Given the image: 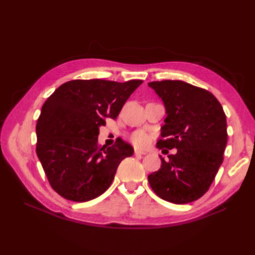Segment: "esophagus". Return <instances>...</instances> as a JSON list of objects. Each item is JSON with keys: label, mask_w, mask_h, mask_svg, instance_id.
Listing matches in <instances>:
<instances>
[{"label": "esophagus", "mask_w": 255, "mask_h": 255, "mask_svg": "<svg viewBox=\"0 0 255 255\" xmlns=\"http://www.w3.org/2000/svg\"><path fill=\"white\" fill-rule=\"evenodd\" d=\"M134 153L136 154V155H144V154H146V152L141 151V150H138V149H135Z\"/></svg>", "instance_id": "esophagus-1"}]
</instances>
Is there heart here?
Instances as JSON below:
<instances>
[{"label":"heart","instance_id":"obj_1","mask_svg":"<svg viewBox=\"0 0 255 255\" xmlns=\"http://www.w3.org/2000/svg\"><path fill=\"white\" fill-rule=\"evenodd\" d=\"M129 140L138 148H145L151 141L150 135L144 130H135L129 136Z\"/></svg>","mask_w":255,"mask_h":255}]
</instances>
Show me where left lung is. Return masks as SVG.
Wrapping results in <instances>:
<instances>
[{"label":"left lung","mask_w":255,"mask_h":255,"mask_svg":"<svg viewBox=\"0 0 255 255\" xmlns=\"http://www.w3.org/2000/svg\"><path fill=\"white\" fill-rule=\"evenodd\" d=\"M161 99L167 117L160 128L158 149H177L160 169L148 176L161 199L185 204L201 198L223 161L228 141L227 117L210 91L183 81L148 84Z\"/></svg>","instance_id":"1"}]
</instances>
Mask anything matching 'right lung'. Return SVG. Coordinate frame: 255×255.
<instances>
[{"label":"right lung","mask_w":255,"mask_h":255,"mask_svg":"<svg viewBox=\"0 0 255 255\" xmlns=\"http://www.w3.org/2000/svg\"><path fill=\"white\" fill-rule=\"evenodd\" d=\"M142 83L74 80L59 86L44 102L36 126V152L52 188L74 202L101 196L111 186L122 159L133 146L122 139L98 145L105 118L116 119Z\"/></svg>","instance_id":"right-lung-1"}]
</instances>
